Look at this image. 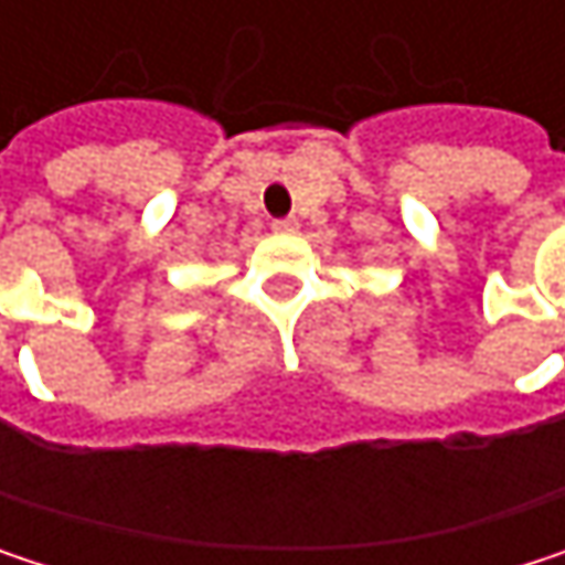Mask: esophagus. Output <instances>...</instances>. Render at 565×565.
<instances>
[{
	"label": "esophagus",
	"mask_w": 565,
	"mask_h": 565,
	"mask_svg": "<svg viewBox=\"0 0 565 565\" xmlns=\"http://www.w3.org/2000/svg\"><path fill=\"white\" fill-rule=\"evenodd\" d=\"M271 232H275V235H290V232H297V218H278V222H271Z\"/></svg>",
	"instance_id": "1"
}]
</instances>
